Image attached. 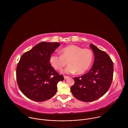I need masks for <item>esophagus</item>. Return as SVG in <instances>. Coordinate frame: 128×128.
Wrapping results in <instances>:
<instances>
[{"label": "esophagus", "mask_w": 128, "mask_h": 128, "mask_svg": "<svg viewBox=\"0 0 128 128\" xmlns=\"http://www.w3.org/2000/svg\"><path fill=\"white\" fill-rule=\"evenodd\" d=\"M64 80H66L67 78H69L68 76H64Z\"/></svg>", "instance_id": "34e87169"}]
</instances>
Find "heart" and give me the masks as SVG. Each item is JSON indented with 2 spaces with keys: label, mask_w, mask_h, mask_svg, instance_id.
Wrapping results in <instances>:
<instances>
[{
  "label": "heart",
  "mask_w": 128,
  "mask_h": 128,
  "mask_svg": "<svg viewBox=\"0 0 128 128\" xmlns=\"http://www.w3.org/2000/svg\"><path fill=\"white\" fill-rule=\"evenodd\" d=\"M61 55L53 54L50 56L49 62L56 70H62L67 64L69 66L65 69L67 74H82L90 68L93 60V54L88 48H82L76 45L65 46L60 50Z\"/></svg>",
  "instance_id": "obj_1"
}]
</instances>
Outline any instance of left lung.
I'll use <instances>...</instances> for the list:
<instances>
[{"label": "left lung", "instance_id": "left-lung-1", "mask_svg": "<svg viewBox=\"0 0 128 128\" xmlns=\"http://www.w3.org/2000/svg\"><path fill=\"white\" fill-rule=\"evenodd\" d=\"M95 60L92 68L86 74L74 78L71 92L76 99L92 102L103 96L110 88L114 74V63L108 54L90 44Z\"/></svg>", "mask_w": 128, "mask_h": 128}]
</instances>
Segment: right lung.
<instances>
[{
	"mask_svg": "<svg viewBox=\"0 0 128 128\" xmlns=\"http://www.w3.org/2000/svg\"><path fill=\"white\" fill-rule=\"evenodd\" d=\"M60 46L57 42H42L21 56L16 69L18 85L28 98L42 102L57 92V84L64 80L49 62L50 56Z\"/></svg>",
	"mask_w": 128,
	"mask_h": 128,
	"instance_id": "obj_1",
	"label": "right lung"
}]
</instances>
